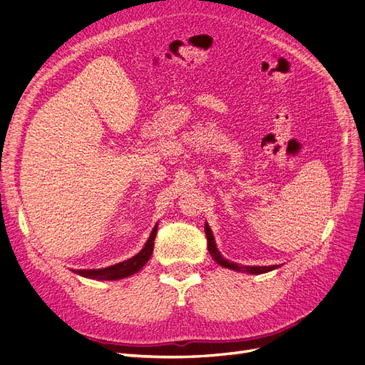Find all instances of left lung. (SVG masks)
Masks as SVG:
<instances>
[{"instance_id": "obj_1", "label": "left lung", "mask_w": 365, "mask_h": 365, "mask_svg": "<svg viewBox=\"0 0 365 365\" xmlns=\"http://www.w3.org/2000/svg\"><path fill=\"white\" fill-rule=\"evenodd\" d=\"M205 236H207L208 252L212 254V257L220 264V267L235 269V271H244V272H250V274H263V272H268V271H272V269L277 268V264H274V267H242V264H239V263L228 262L222 256H220V252L217 251L213 233H212V230H210V227L207 224H205Z\"/></svg>"}]
</instances>
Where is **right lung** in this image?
Here are the masks:
<instances>
[{"label":"right lung","mask_w":365,"mask_h":365,"mask_svg":"<svg viewBox=\"0 0 365 365\" xmlns=\"http://www.w3.org/2000/svg\"><path fill=\"white\" fill-rule=\"evenodd\" d=\"M155 236H157V225L152 230V233L146 242L145 248H143L137 254V256L130 257L125 262H120L117 264H113V267L103 268V269H79L74 272H77L79 275H82V277H86V279H98V280H118V279L128 277V275L138 272L143 267H145L146 262L150 259Z\"/></svg>","instance_id":"add662e5"}]
</instances>
